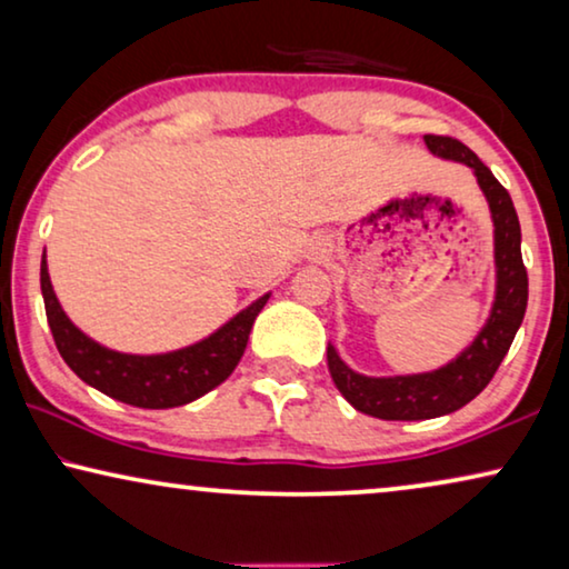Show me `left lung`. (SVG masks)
I'll use <instances>...</instances> for the list:
<instances>
[{
  "label": "left lung",
  "instance_id": "1",
  "mask_svg": "<svg viewBox=\"0 0 569 569\" xmlns=\"http://www.w3.org/2000/svg\"><path fill=\"white\" fill-rule=\"evenodd\" d=\"M425 142L440 158L463 162L477 173V181L489 201V212H492L495 222L497 295L492 316H489L485 329L479 331V337L471 341V347L463 349L446 368L435 372L368 378L349 370L331 345L326 349V362H329L333 383L357 411L378 419H403V422L450 415V411L477 399L489 380L495 378L502 357L508 355L528 306V274L523 256H520V222L508 189L458 139L427 134Z\"/></svg>",
  "mask_w": 569,
  "mask_h": 569
}]
</instances>
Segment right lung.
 <instances>
[{
  "mask_svg": "<svg viewBox=\"0 0 569 569\" xmlns=\"http://www.w3.org/2000/svg\"><path fill=\"white\" fill-rule=\"evenodd\" d=\"M41 292L53 341L69 368L100 393L139 409L183 407L228 380L246 352L256 316L269 300V295H263L199 345L168 355L139 357L96 345L69 321L53 295L46 253L41 261Z\"/></svg>",
  "mask_w": 569,
  "mask_h": 569,
  "instance_id": "1",
  "label": "right lung"
}]
</instances>
